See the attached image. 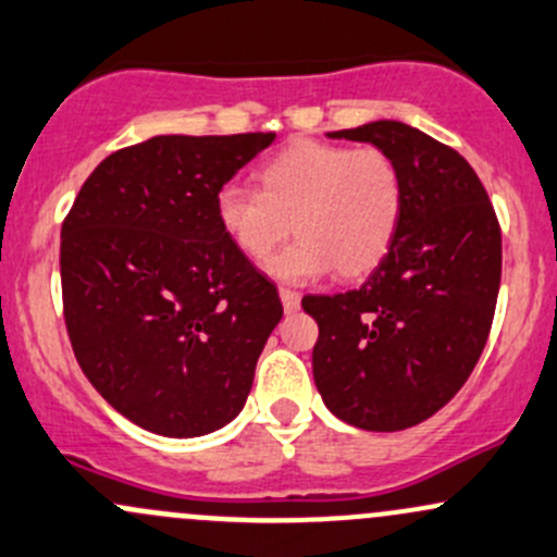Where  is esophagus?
<instances>
[{"instance_id": "1", "label": "esophagus", "mask_w": 557, "mask_h": 557, "mask_svg": "<svg viewBox=\"0 0 557 557\" xmlns=\"http://www.w3.org/2000/svg\"><path fill=\"white\" fill-rule=\"evenodd\" d=\"M278 297H281V305H284L286 313H295V310H300V295L292 289H278Z\"/></svg>"}]
</instances>
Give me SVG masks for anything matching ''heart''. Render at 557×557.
<instances>
[{"mask_svg": "<svg viewBox=\"0 0 557 557\" xmlns=\"http://www.w3.org/2000/svg\"><path fill=\"white\" fill-rule=\"evenodd\" d=\"M220 228L242 255L260 260L289 236L297 238L265 262L289 284L372 271L396 236L404 212V177L382 148H348L300 140L260 170V190L225 183L214 199Z\"/></svg>", "mask_w": 557, "mask_h": 557, "instance_id": "b5f03b06", "label": "heart"}]
</instances>
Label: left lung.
I'll return each instance as SVG.
<instances>
[{
    "instance_id": "obj_1",
    "label": "left lung",
    "mask_w": 557,
    "mask_h": 557,
    "mask_svg": "<svg viewBox=\"0 0 557 557\" xmlns=\"http://www.w3.org/2000/svg\"><path fill=\"white\" fill-rule=\"evenodd\" d=\"M396 159L404 212L372 276L302 297L319 324L313 380L337 420L374 433L420 424L468 382L494 321L502 233L486 188L454 148L404 122L326 133Z\"/></svg>"
}]
</instances>
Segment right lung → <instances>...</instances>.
Segmentation results:
<instances>
[{
    "mask_svg": "<svg viewBox=\"0 0 557 557\" xmlns=\"http://www.w3.org/2000/svg\"><path fill=\"white\" fill-rule=\"evenodd\" d=\"M273 140L157 135L100 161L65 218L63 313L76 361L143 430L196 438L247 404L284 308L220 228L214 199Z\"/></svg>",
    "mask_w": 557,
    "mask_h": 557,
    "instance_id": "add662e5",
    "label": "right lung"
}]
</instances>
